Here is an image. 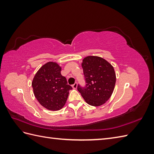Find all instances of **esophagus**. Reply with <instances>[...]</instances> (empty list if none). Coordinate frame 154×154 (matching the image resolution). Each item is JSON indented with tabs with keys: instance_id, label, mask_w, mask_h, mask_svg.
Returning <instances> with one entry per match:
<instances>
[{
	"instance_id": "obj_1",
	"label": "esophagus",
	"mask_w": 154,
	"mask_h": 154,
	"mask_svg": "<svg viewBox=\"0 0 154 154\" xmlns=\"http://www.w3.org/2000/svg\"><path fill=\"white\" fill-rule=\"evenodd\" d=\"M72 87H73L74 89H76L77 88V83H75V84H73V85H72Z\"/></svg>"
}]
</instances>
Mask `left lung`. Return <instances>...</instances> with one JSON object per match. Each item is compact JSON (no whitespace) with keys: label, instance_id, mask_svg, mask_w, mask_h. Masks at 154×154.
<instances>
[{"label":"left lung","instance_id":"1","mask_svg":"<svg viewBox=\"0 0 154 154\" xmlns=\"http://www.w3.org/2000/svg\"><path fill=\"white\" fill-rule=\"evenodd\" d=\"M81 66L86 85L77 90L89 105H103L112 95L116 83L114 67L104 59L98 56H87L83 60Z\"/></svg>","mask_w":154,"mask_h":154}]
</instances>
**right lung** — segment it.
<instances>
[{"mask_svg":"<svg viewBox=\"0 0 154 154\" xmlns=\"http://www.w3.org/2000/svg\"><path fill=\"white\" fill-rule=\"evenodd\" d=\"M61 71V67L57 63L48 62L37 71L32 82L35 97L42 106L50 110L61 109L66 103L69 91L72 89Z\"/></svg>","mask_w":154,"mask_h":154,"instance_id":"1","label":"right lung"}]
</instances>
